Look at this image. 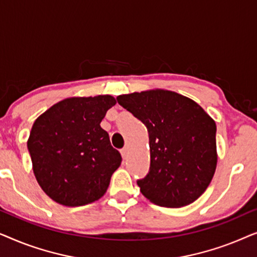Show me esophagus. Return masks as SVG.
<instances>
[{
    "label": "esophagus",
    "instance_id": "1",
    "mask_svg": "<svg viewBox=\"0 0 257 257\" xmlns=\"http://www.w3.org/2000/svg\"><path fill=\"white\" fill-rule=\"evenodd\" d=\"M120 153H121L122 158H126V157H127V153H128V147H127V146H125L124 149H121Z\"/></svg>",
    "mask_w": 257,
    "mask_h": 257
}]
</instances>
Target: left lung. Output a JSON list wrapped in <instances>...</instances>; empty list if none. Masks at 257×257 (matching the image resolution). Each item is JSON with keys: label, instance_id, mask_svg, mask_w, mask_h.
I'll return each mask as SVG.
<instances>
[{"label": "left lung", "instance_id": "obj_1", "mask_svg": "<svg viewBox=\"0 0 257 257\" xmlns=\"http://www.w3.org/2000/svg\"><path fill=\"white\" fill-rule=\"evenodd\" d=\"M117 101L149 131L150 171L137 180L142 194L172 208L194 202L216 168L215 121L194 100L167 90L121 94Z\"/></svg>", "mask_w": 257, "mask_h": 257}]
</instances>
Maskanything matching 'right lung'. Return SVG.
<instances>
[{"mask_svg": "<svg viewBox=\"0 0 257 257\" xmlns=\"http://www.w3.org/2000/svg\"><path fill=\"white\" fill-rule=\"evenodd\" d=\"M114 104L108 94L66 98L35 120L28 151L37 182L54 201L77 207L105 194L121 163L100 127Z\"/></svg>", "mask_w": 257, "mask_h": 257, "instance_id": "obj_1", "label": "right lung"}]
</instances>
